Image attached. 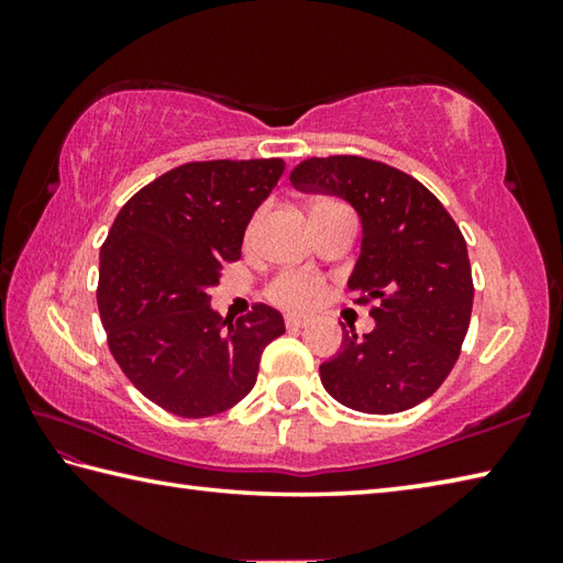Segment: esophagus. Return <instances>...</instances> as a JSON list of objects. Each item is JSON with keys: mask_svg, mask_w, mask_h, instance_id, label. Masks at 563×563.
Instances as JSON below:
<instances>
[{"mask_svg": "<svg viewBox=\"0 0 563 563\" xmlns=\"http://www.w3.org/2000/svg\"><path fill=\"white\" fill-rule=\"evenodd\" d=\"M285 325H288V330H300V328L308 325V318H302V316H288V318H285Z\"/></svg>", "mask_w": 563, "mask_h": 563, "instance_id": "1", "label": "esophagus"}]
</instances>
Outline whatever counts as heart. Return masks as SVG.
I'll return each mask as SVG.
<instances>
[{"label":"heart","mask_w":563,"mask_h":563,"mask_svg":"<svg viewBox=\"0 0 563 563\" xmlns=\"http://www.w3.org/2000/svg\"><path fill=\"white\" fill-rule=\"evenodd\" d=\"M322 290H325V285L316 273L288 271L271 283L268 295L275 305H280L285 310H310L320 302Z\"/></svg>","instance_id":"b5f03b06"}]
</instances>
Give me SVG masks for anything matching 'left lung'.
<instances>
[{"label": "left lung", "mask_w": 563, "mask_h": 563, "mask_svg": "<svg viewBox=\"0 0 563 563\" xmlns=\"http://www.w3.org/2000/svg\"><path fill=\"white\" fill-rule=\"evenodd\" d=\"M290 184L345 198L362 221L347 288L352 302H373L375 330L362 338L345 330L338 355L320 365L322 387L367 415L424 402L452 373L470 330L474 283L460 225L430 188L383 161L308 158Z\"/></svg>", "instance_id": "obj_1"}]
</instances>
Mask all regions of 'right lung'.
<instances>
[{"instance_id": "obj_1", "label": "right lung", "mask_w": 563, "mask_h": 563, "mask_svg": "<svg viewBox=\"0 0 563 563\" xmlns=\"http://www.w3.org/2000/svg\"><path fill=\"white\" fill-rule=\"evenodd\" d=\"M283 170V158L170 168L129 198L101 245L97 302L111 355L170 415L213 417L241 402L265 345L285 332L263 302L235 322L208 305Z\"/></svg>"}]
</instances>
